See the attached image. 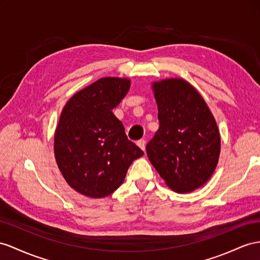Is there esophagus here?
I'll list each match as a JSON object with an SVG mask.
<instances>
[{
  "mask_svg": "<svg viewBox=\"0 0 260 260\" xmlns=\"http://www.w3.org/2000/svg\"><path fill=\"white\" fill-rule=\"evenodd\" d=\"M137 145H138V147H139V148L143 149V150L145 151V147H146V142L144 141V139H141V141H138V142H137Z\"/></svg>",
  "mask_w": 260,
  "mask_h": 260,
  "instance_id": "obj_1",
  "label": "esophagus"
}]
</instances>
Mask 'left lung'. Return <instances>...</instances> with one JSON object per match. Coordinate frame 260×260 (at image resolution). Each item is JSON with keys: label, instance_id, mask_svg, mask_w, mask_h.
<instances>
[{"label": "left lung", "instance_id": "left-lung-1", "mask_svg": "<svg viewBox=\"0 0 260 260\" xmlns=\"http://www.w3.org/2000/svg\"><path fill=\"white\" fill-rule=\"evenodd\" d=\"M159 128L146 146L150 162L178 193L193 191L214 172L221 150L217 125L203 98L183 79L151 85Z\"/></svg>", "mask_w": 260, "mask_h": 260}]
</instances>
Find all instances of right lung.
<instances>
[{"label":"right lung","instance_id":"add662e5","mask_svg":"<svg viewBox=\"0 0 260 260\" xmlns=\"http://www.w3.org/2000/svg\"><path fill=\"white\" fill-rule=\"evenodd\" d=\"M126 78L99 79L73 95L61 112L55 133V157L72 189L90 198L112 194L143 150L128 141L113 114L128 92Z\"/></svg>","mask_w":260,"mask_h":260}]
</instances>
